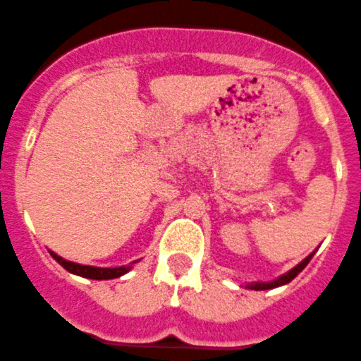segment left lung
<instances>
[{
  "mask_svg": "<svg viewBox=\"0 0 361 361\" xmlns=\"http://www.w3.org/2000/svg\"><path fill=\"white\" fill-rule=\"evenodd\" d=\"M312 257H314V253H312V255H308L307 259H305L303 262H300V264H298L296 267H293V269H290L289 273L281 274L280 278H276V280H273V281H267V283H250V286H248V289H253V290H266V289H274V287L286 286V283H289V281H293L294 278H296L298 274H300L301 271H303L305 267H307V264L310 262V259H312Z\"/></svg>",
  "mask_w": 361,
  "mask_h": 361,
  "instance_id": "left-lung-1",
  "label": "left lung"
}]
</instances>
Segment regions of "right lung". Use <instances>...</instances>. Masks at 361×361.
Segmentation results:
<instances>
[{"instance_id": "1", "label": "right lung", "mask_w": 361, "mask_h": 361, "mask_svg": "<svg viewBox=\"0 0 361 361\" xmlns=\"http://www.w3.org/2000/svg\"><path fill=\"white\" fill-rule=\"evenodd\" d=\"M51 257L56 260L60 266H63L68 273H74L78 276L90 278V280H111V278H118L126 274L127 271L131 269V266H122V267H94V266H81V264L68 262V260L61 259L56 253L49 252Z\"/></svg>"}]
</instances>
